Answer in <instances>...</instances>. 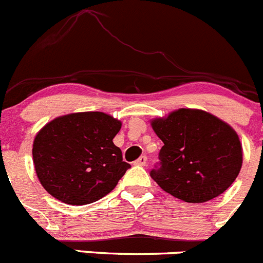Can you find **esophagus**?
<instances>
[{
    "label": "esophagus",
    "mask_w": 263,
    "mask_h": 263,
    "mask_svg": "<svg viewBox=\"0 0 263 263\" xmlns=\"http://www.w3.org/2000/svg\"><path fill=\"white\" fill-rule=\"evenodd\" d=\"M134 163L138 166H145L147 165V157H145V156H140V157L138 158Z\"/></svg>",
    "instance_id": "esophagus-1"
}]
</instances>
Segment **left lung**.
Instances as JSON below:
<instances>
[{"label":"left lung","instance_id":"8db88e82","mask_svg":"<svg viewBox=\"0 0 263 263\" xmlns=\"http://www.w3.org/2000/svg\"><path fill=\"white\" fill-rule=\"evenodd\" d=\"M163 142L160 166L151 178L171 196L203 203L222 194L243 162L236 132L225 121L196 108H179L151 121Z\"/></svg>","mask_w":263,"mask_h":263}]
</instances>
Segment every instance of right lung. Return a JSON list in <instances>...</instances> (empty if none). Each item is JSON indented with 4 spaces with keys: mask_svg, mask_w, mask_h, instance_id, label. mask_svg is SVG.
<instances>
[{
    "mask_svg": "<svg viewBox=\"0 0 263 263\" xmlns=\"http://www.w3.org/2000/svg\"><path fill=\"white\" fill-rule=\"evenodd\" d=\"M121 121L105 112H75L53 119L33 142V162L52 197L72 206L110 193L130 165L112 139Z\"/></svg>",
    "mask_w": 263,
    "mask_h": 263,
    "instance_id": "1",
    "label": "right lung"
}]
</instances>
